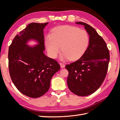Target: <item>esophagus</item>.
<instances>
[{"mask_svg":"<svg viewBox=\"0 0 120 120\" xmlns=\"http://www.w3.org/2000/svg\"><path fill=\"white\" fill-rule=\"evenodd\" d=\"M60 65L61 68H64L65 67L64 64H63V63H60Z\"/></svg>","mask_w":120,"mask_h":120,"instance_id":"34e87169","label":"esophagus"}]
</instances>
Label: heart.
<instances>
[{
    "mask_svg": "<svg viewBox=\"0 0 120 120\" xmlns=\"http://www.w3.org/2000/svg\"><path fill=\"white\" fill-rule=\"evenodd\" d=\"M89 42L87 32L68 25L55 27L52 30V34H47L45 37V45L48 55L52 58H56L61 48L63 52L60 59L62 61L78 59L85 52Z\"/></svg>",
    "mask_w": 120,
    "mask_h": 120,
    "instance_id": "obj_1",
    "label": "heart"
}]
</instances>
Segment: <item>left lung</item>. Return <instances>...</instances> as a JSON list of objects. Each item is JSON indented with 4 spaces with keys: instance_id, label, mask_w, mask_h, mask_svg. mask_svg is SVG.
Instances as JSON below:
<instances>
[{
    "instance_id": "8db88e82",
    "label": "left lung",
    "mask_w": 120,
    "mask_h": 120,
    "mask_svg": "<svg viewBox=\"0 0 120 120\" xmlns=\"http://www.w3.org/2000/svg\"><path fill=\"white\" fill-rule=\"evenodd\" d=\"M75 23L84 26L89 35V42L79 59L65 66L68 71L67 83L73 93L86 96L95 92L105 79L109 52L105 42L93 27L83 22Z\"/></svg>"
}]
</instances>
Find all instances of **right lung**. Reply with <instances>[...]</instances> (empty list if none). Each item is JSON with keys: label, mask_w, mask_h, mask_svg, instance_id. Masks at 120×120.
I'll list each match as a JSON object with an SVG mask.
<instances>
[{"label": "right lung", "mask_w": 120, "mask_h": 120, "mask_svg": "<svg viewBox=\"0 0 120 120\" xmlns=\"http://www.w3.org/2000/svg\"><path fill=\"white\" fill-rule=\"evenodd\" d=\"M46 23L32 22L17 34L9 48L10 77L16 88L24 95L37 98L49 90L51 79L60 69V65L44 52L43 29ZM30 41L36 43L29 45Z\"/></svg>", "instance_id": "obj_1"}]
</instances>
